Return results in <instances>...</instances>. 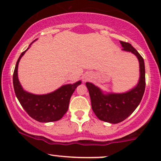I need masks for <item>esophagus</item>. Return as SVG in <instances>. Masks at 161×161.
<instances>
[{"instance_id":"34e87169","label":"esophagus","mask_w":161,"mask_h":161,"mask_svg":"<svg viewBox=\"0 0 161 161\" xmlns=\"http://www.w3.org/2000/svg\"><path fill=\"white\" fill-rule=\"evenodd\" d=\"M86 80H87V79H85V81H86Z\"/></svg>"}]
</instances>
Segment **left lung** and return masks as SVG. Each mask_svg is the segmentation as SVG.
I'll return each mask as SVG.
<instances>
[{
    "label": "left lung",
    "mask_w": 161,
    "mask_h": 161,
    "mask_svg": "<svg viewBox=\"0 0 161 161\" xmlns=\"http://www.w3.org/2000/svg\"><path fill=\"white\" fill-rule=\"evenodd\" d=\"M120 44L123 51L132 52L138 59L140 78L137 86L125 93L104 95L95 85L86 82L94 113L99 119L110 123H120L130 116L141 102L145 89V69L143 58L129 43L120 41Z\"/></svg>",
    "instance_id": "left-lung-1"
}]
</instances>
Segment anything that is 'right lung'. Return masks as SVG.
<instances>
[{"mask_svg":"<svg viewBox=\"0 0 161 161\" xmlns=\"http://www.w3.org/2000/svg\"><path fill=\"white\" fill-rule=\"evenodd\" d=\"M29 48L19 56L13 75V83L16 97L25 112L36 120L41 123L59 120L68 110L70 97L76 87L81 84V81L73 85L63 86L55 92L47 95H37L24 91L18 79L17 69L20 59Z\"/></svg>","mask_w":161,"mask_h":161,"instance_id":"obj_1","label":"right lung"}]
</instances>
